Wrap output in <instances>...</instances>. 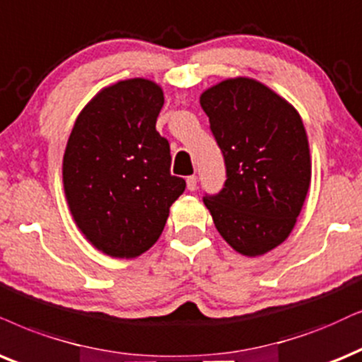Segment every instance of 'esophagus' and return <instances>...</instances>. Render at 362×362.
<instances>
[{"mask_svg": "<svg viewBox=\"0 0 362 362\" xmlns=\"http://www.w3.org/2000/svg\"><path fill=\"white\" fill-rule=\"evenodd\" d=\"M187 189H189L190 192H194L197 189V177L195 175L187 177Z\"/></svg>", "mask_w": 362, "mask_h": 362, "instance_id": "1", "label": "esophagus"}]
</instances>
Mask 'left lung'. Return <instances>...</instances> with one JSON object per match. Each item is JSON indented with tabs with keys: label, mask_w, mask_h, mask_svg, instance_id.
I'll use <instances>...</instances> for the list:
<instances>
[{
	"label": "left lung",
	"mask_w": 362,
	"mask_h": 362,
	"mask_svg": "<svg viewBox=\"0 0 362 362\" xmlns=\"http://www.w3.org/2000/svg\"><path fill=\"white\" fill-rule=\"evenodd\" d=\"M200 105L223 155L227 180L205 194L218 234L255 257L291 234L310 184V155L296 108L250 78L205 90Z\"/></svg>",
	"instance_id": "8db88e82"
}]
</instances>
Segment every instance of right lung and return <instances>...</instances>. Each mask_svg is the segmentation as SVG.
I'll list each match as a JSON object with an SVG mask.
<instances>
[{"label": "right lung", "instance_id": "right-lung-1", "mask_svg": "<svg viewBox=\"0 0 362 362\" xmlns=\"http://www.w3.org/2000/svg\"><path fill=\"white\" fill-rule=\"evenodd\" d=\"M163 91L153 81H118L76 118L65 155L63 185L76 226L112 257H136L165 227L185 180L170 173V145L155 123Z\"/></svg>", "mask_w": 362, "mask_h": 362}]
</instances>
